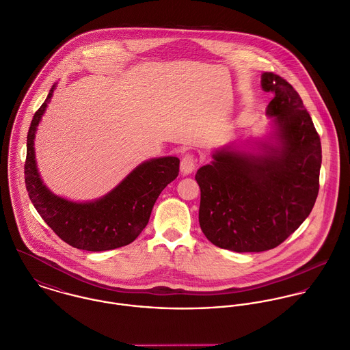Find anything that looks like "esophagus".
<instances>
[{
  "instance_id": "esophagus-1",
  "label": "esophagus",
  "mask_w": 350,
  "mask_h": 350,
  "mask_svg": "<svg viewBox=\"0 0 350 350\" xmlns=\"http://www.w3.org/2000/svg\"><path fill=\"white\" fill-rule=\"evenodd\" d=\"M196 167V162H195V158L192 154H185L181 159V165H180V169H181V173L183 174H191Z\"/></svg>"
}]
</instances>
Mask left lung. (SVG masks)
<instances>
[{"label": "left lung", "instance_id": "1", "mask_svg": "<svg viewBox=\"0 0 350 350\" xmlns=\"http://www.w3.org/2000/svg\"><path fill=\"white\" fill-rule=\"evenodd\" d=\"M261 88L273 94L269 134L253 142L256 147L213 150L195 177L202 231L215 246L237 253L279 246L310 215L319 191L321 139L300 96L273 72L261 75Z\"/></svg>", "mask_w": 350, "mask_h": 350}]
</instances>
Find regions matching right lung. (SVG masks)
Returning <instances> with one entry per match:
<instances>
[{
	"label": "right lung",
	"mask_w": 350,
	"mask_h": 350,
	"mask_svg": "<svg viewBox=\"0 0 350 350\" xmlns=\"http://www.w3.org/2000/svg\"><path fill=\"white\" fill-rule=\"evenodd\" d=\"M57 83L35 113L27 137L25 187L33 207L53 231L72 247L104 252L134 242L147 226L161 192L178 176L177 157L143 161L112 191L90 202H72L51 192L43 183L35 157L38 126Z\"/></svg>",
	"instance_id": "obj_1"
}]
</instances>
